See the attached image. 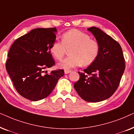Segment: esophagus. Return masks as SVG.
Segmentation results:
<instances>
[{"instance_id":"34e87169","label":"esophagus","mask_w":134,"mask_h":134,"mask_svg":"<svg viewBox=\"0 0 134 134\" xmlns=\"http://www.w3.org/2000/svg\"><path fill=\"white\" fill-rule=\"evenodd\" d=\"M72 71L70 70H64V74H68L69 73H70Z\"/></svg>"}]
</instances>
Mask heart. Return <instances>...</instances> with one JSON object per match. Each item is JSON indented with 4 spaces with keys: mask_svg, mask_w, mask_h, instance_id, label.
Returning a JSON list of instances; mask_svg holds the SVG:
<instances>
[{
    "mask_svg": "<svg viewBox=\"0 0 134 134\" xmlns=\"http://www.w3.org/2000/svg\"><path fill=\"white\" fill-rule=\"evenodd\" d=\"M62 43L54 42L50 47V52L57 60H60L69 50L70 56L58 63L60 69L68 70L81 65L91 64L99 54V44L90 39L88 34L76 29L69 30L61 37Z\"/></svg>",
    "mask_w": 134,
    "mask_h": 134,
    "instance_id": "heart-1",
    "label": "heart"
}]
</instances>
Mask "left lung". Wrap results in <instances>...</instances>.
Here are the masks:
<instances>
[{"mask_svg":"<svg viewBox=\"0 0 134 134\" xmlns=\"http://www.w3.org/2000/svg\"><path fill=\"white\" fill-rule=\"evenodd\" d=\"M88 30L96 38L99 51L96 59L83 72L74 88L85 101L98 102L108 99L118 88L125 70V62L120 44L96 27Z\"/></svg>","mask_w":134,"mask_h":134,"instance_id":"8db88e82","label":"left lung"}]
</instances>
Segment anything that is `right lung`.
Returning a JSON list of instances; mask_svg holds the SVG:
<instances>
[{
	"mask_svg": "<svg viewBox=\"0 0 134 134\" xmlns=\"http://www.w3.org/2000/svg\"><path fill=\"white\" fill-rule=\"evenodd\" d=\"M56 33V27L34 29L16 39L9 50L7 72L18 92L30 100L48 96L64 75V70L43 74L55 64L49 49Z\"/></svg>",
	"mask_w": 134,
	"mask_h": 134,
	"instance_id": "obj_1",
	"label": "right lung"
}]
</instances>
